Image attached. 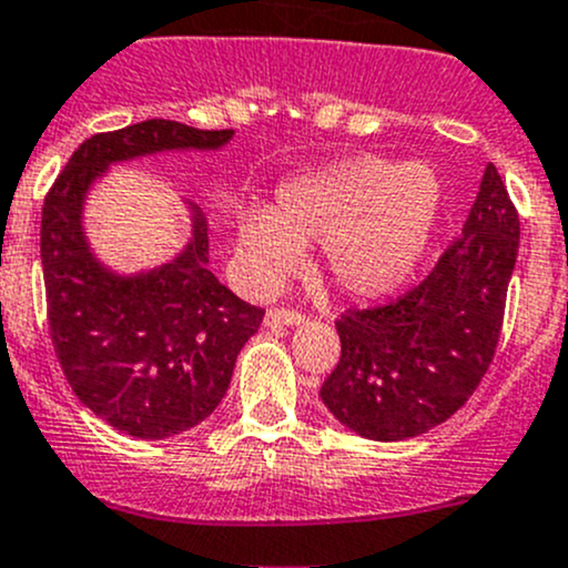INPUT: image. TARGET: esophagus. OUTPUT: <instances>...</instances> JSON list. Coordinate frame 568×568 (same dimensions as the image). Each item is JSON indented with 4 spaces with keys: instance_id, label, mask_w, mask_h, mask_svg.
Segmentation results:
<instances>
[{
    "instance_id": "obj_1",
    "label": "esophagus",
    "mask_w": 568,
    "mask_h": 568,
    "mask_svg": "<svg viewBox=\"0 0 568 568\" xmlns=\"http://www.w3.org/2000/svg\"><path fill=\"white\" fill-rule=\"evenodd\" d=\"M302 321H305V313L291 311V307H272V311H266L263 324L266 326H294V324H302Z\"/></svg>"
}]
</instances>
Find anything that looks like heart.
I'll return each instance as SVG.
<instances>
[{
	"instance_id": "heart-1",
	"label": "heart",
	"mask_w": 568,
	"mask_h": 568,
	"mask_svg": "<svg viewBox=\"0 0 568 568\" xmlns=\"http://www.w3.org/2000/svg\"><path fill=\"white\" fill-rule=\"evenodd\" d=\"M443 205V186L423 162L357 156L288 178L274 209L239 222V263L255 291L294 272L305 244L324 242L326 268L341 291L379 300L420 266Z\"/></svg>"
}]
</instances>
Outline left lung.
<instances>
[{
  "mask_svg": "<svg viewBox=\"0 0 568 568\" xmlns=\"http://www.w3.org/2000/svg\"><path fill=\"white\" fill-rule=\"evenodd\" d=\"M519 214L495 164H486L462 236L432 272L382 307L335 321L341 359L321 400L346 428L376 443L420 437L475 393L495 359Z\"/></svg>",
  "mask_w": 568,
  "mask_h": 568,
  "instance_id": "8db88e82",
  "label": "left lung"
}]
</instances>
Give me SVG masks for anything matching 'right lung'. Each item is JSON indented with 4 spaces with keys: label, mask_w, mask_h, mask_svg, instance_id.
<instances>
[{
    "label": "right lung",
    "mask_w": 568,
    "mask_h": 568,
    "mask_svg": "<svg viewBox=\"0 0 568 568\" xmlns=\"http://www.w3.org/2000/svg\"><path fill=\"white\" fill-rule=\"evenodd\" d=\"M231 136L233 129L203 131L162 118L93 134L45 194L40 261L57 359L77 398L136 439L175 437L220 406L263 311L211 274L200 211L173 261L114 274L84 236V197L109 164L162 151H216Z\"/></svg>",
    "instance_id": "add662e5"
}]
</instances>
